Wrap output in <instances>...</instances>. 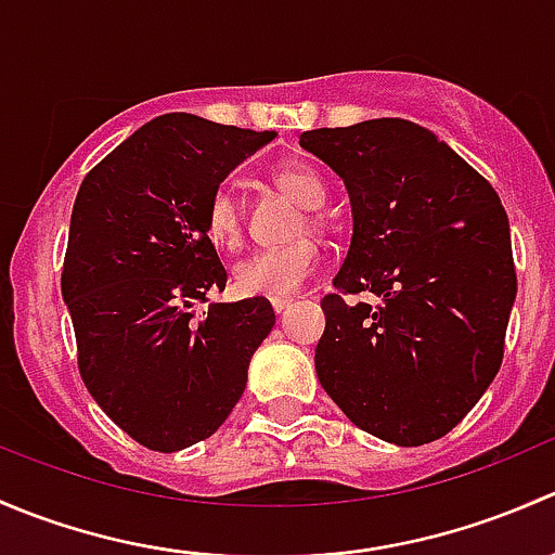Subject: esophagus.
<instances>
[{
	"label": "esophagus",
	"mask_w": 555,
	"mask_h": 555,
	"mask_svg": "<svg viewBox=\"0 0 555 555\" xmlns=\"http://www.w3.org/2000/svg\"><path fill=\"white\" fill-rule=\"evenodd\" d=\"M271 306H273V313H276V317H284V313L293 309V298H273Z\"/></svg>",
	"instance_id": "34e87169"
}]
</instances>
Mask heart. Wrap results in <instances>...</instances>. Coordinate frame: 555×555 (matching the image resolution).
Wrapping results in <instances>:
<instances>
[{"mask_svg": "<svg viewBox=\"0 0 555 555\" xmlns=\"http://www.w3.org/2000/svg\"><path fill=\"white\" fill-rule=\"evenodd\" d=\"M279 188L304 209H319L327 198L322 177L304 164L273 171ZM317 222V217H311ZM206 233L222 249H236L244 236V209L228 188L215 190L206 206ZM322 266V249L311 238L251 251L233 266V284L246 298H287L298 293Z\"/></svg>", "mask_w": 555, "mask_h": 555, "instance_id": "b5f03b06", "label": "heart"}]
</instances>
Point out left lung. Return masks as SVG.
<instances>
[{
	"mask_svg": "<svg viewBox=\"0 0 555 555\" xmlns=\"http://www.w3.org/2000/svg\"><path fill=\"white\" fill-rule=\"evenodd\" d=\"M300 147L344 182L351 244L317 344L322 389L395 446L451 433L494 382L516 300L500 195L433 131L400 117L317 128Z\"/></svg>",
	"mask_w": 555,
	"mask_h": 555,
	"instance_id": "obj_1",
	"label": "left lung"
}]
</instances>
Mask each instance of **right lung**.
Listing matches in <instances>:
<instances>
[{
	"label": "right lung",
	"instance_id": "1",
	"mask_svg": "<svg viewBox=\"0 0 555 555\" xmlns=\"http://www.w3.org/2000/svg\"><path fill=\"white\" fill-rule=\"evenodd\" d=\"M273 137L171 112L144 122L80 184L61 276L80 376L150 451L215 435L276 324L262 298L193 311L228 282L206 233L209 198Z\"/></svg>",
	"mask_w": 555,
	"mask_h": 555
}]
</instances>
